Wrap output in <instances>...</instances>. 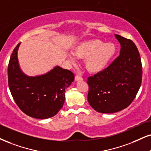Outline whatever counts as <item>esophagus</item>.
I'll return each mask as SVG.
<instances>
[{"label":"esophagus","mask_w":151,"mask_h":151,"mask_svg":"<svg viewBox=\"0 0 151 151\" xmlns=\"http://www.w3.org/2000/svg\"><path fill=\"white\" fill-rule=\"evenodd\" d=\"M83 81V78H82L81 76H76L75 77V81Z\"/></svg>","instance_id":"34e87169"}]
</instances>
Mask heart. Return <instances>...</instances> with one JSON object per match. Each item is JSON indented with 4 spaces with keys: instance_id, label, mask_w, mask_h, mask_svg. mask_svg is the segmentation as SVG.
<instances>
[{
    "instance_id": "obj_1",
    "label": "heart",
    "mask_w": 151,
    "mask_h": 151,
    "mask_svg": "<svg viewBox=\"0 0 151 151\" xmlns=\"http://www.w3.org/2000/svg\"><path fill=\"white\" fill-rule=\"evenodd\" d=\"M117 52L116 46L112 42L105 43L99 39H90L82 41L73 48L76 57L84 59L85 68L90 73L104 71L111 62ZM68 54V58L75 61V56Z\"/></svg>"
}]
</instances>
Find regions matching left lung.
<instances>
[{"label":"left lung","instance_id":"1","mask_svg":"<svg viewBox=\"0 0 151 151\" xmlns=\"http://www.w3.org/2000/svg\"><path fill=\"white\" fill-rule=\"evenodd\" d=\"M120 43V55L108 68L88 78L87 100L99 113H114L129 106L142 81L139 52L129 39L115 34Z\"/></svg>","mask_w":151,"mask_h":151}]
</instances>
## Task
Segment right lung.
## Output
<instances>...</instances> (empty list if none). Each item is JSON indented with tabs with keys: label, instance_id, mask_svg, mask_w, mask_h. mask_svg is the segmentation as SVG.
<instances>
[{
	"label": "right lung",
	"instance_id": "1",
	"mask_svg": "<svg viewBox=\"0 0 151 151\" xmlns=\"http://www.w3.org/2000/svg\"><path fill=\"white\" fill-rule=\"evenodd\" d=\"M20 44L13 50L7 69L11 94L18 107L29 116L37 119L55 116L63 107L65 90L74 81L73 73L56 66L41 75H27L18 60Z\"/></svg>",
	"mask_w": 151,
	"mask_h": 151
}]
</instances>
